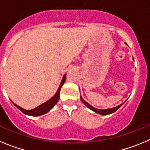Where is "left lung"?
Masks as SVG:
<instances>
[{"label":"left lung","mask_w":150,"mask_h":150,"mask_svg":"<svg viewBox=\"0 0 150 150\" xmlns=\"http://www.w3.org/2000/svg\"><path fill=\"white\" fill-rule=\"evenodd\" d=\"M81 101H82V103H83V104L85 105L86 106L87 108H89V109H91V110H93V111H94V112H95V113H97V114H101V115H108V114H113V113H114V112H115L116 110H118V109L120 108L121 107V106L123 105V103H122V104H120V105L117 106V107L111 108L98 109V108H96L93 107V106H91V105L88 104V103H87V102H86L85 100H84L82 98V97H81Z\"/></svg>","instance_id":"obj_1"}]
</instances>
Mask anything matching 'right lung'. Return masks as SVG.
<instances>
[{"mask_svg": "<svg viewBox=\"0 0 150 150\" xmlns=\"http://www.w3.org/2000/svg\"><path fill=\"white\" fill-rule=\"evenodd\" d=\"M66 75L67 74H64V75L63 78H62V82H61L59 88H58L57 91H56V93L55 94V95L53 96V97H52L50 100L46 101L45 103H42V104H41L40 105H39L38 107L35 108L33 109H31V110H25V109L20 107V106L17 105H16L15 103L12 102L13 104H14L19 110H21L23 113H24L26 115L32 116V117H38V116L45 114L46 113L50 111V110L54 107L55 105L57 103V102L59 101V97H60V90L61 88H62V86H63L64 83L66 81Z\"/></svg>", "mask_w": 150, "mask_h": 150, "instance_id": "1", "label": "right lung"}]
</instances>
